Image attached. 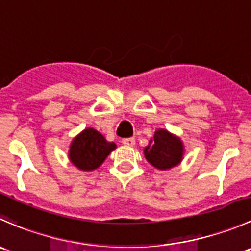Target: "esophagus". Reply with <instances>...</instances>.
Here are the masks:
<instances>
[{
  "mask_svg": "<svg viewBox=\"0 0 251 251\" xmlns=\"http://www.w3.org/2000/svg\"><path fill=\"white\" fill-rule=\"evenodd\" d=\"M122 143H123V145H126V146H134V144H135V139L125 138V139H122Z\"/></svg>",
  "mask_w": 251,
  "mask_h": 251,
  "instance_id": "34e87169",
  "label": "esophagus"
}]
</instances>
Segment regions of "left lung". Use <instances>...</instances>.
<instances>
[{
    "label": "left lung",
    "instance_id": "1",
    "mask_svg": "<svg viewBox=\"0 0 251 251\" xmlns=\"http://www.w3.org/2000/svg\"><path fill=\"white\" fill-rule=\"evenodd\" d=\"M146 146L144 153L153 167L158 170H170L182 161L183 144L179 138L172 135L165 129H158Z\"/></svg>",
    "mask_w": 251,
    "mask_h": 251
}]
</instances>
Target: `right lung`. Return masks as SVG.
<instances>
[{"mask_svg": "<svg viewBox=\"0 0 251 251\" xmlns=\"http://www.w3.org/2000/svg\"><path fill=\"white\" fill-rule=\"evenodd\" d=\"M116 149L102 134L93 128L81 131L73 140L69 150V158L74 166L83 171L96 170Z\"/></svg>", "mask_w": 251, "mask_h": 251, "instance_id": "right-lung-1", "label": "right lung"}]
</instances>
